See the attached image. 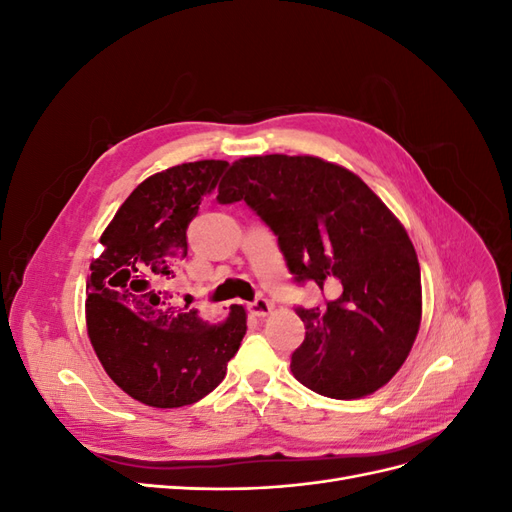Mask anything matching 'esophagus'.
Wrapping results in <instances>:
<instances>
[{
	"label": "esophagus",
	"mask_w": 512,
	"mask_h": 512,
	"mask_svg": "<svg viewBox=\"0 0 512 512\" xmlns=\"http://www.w3.org/2000/svg\"><path fill=\"white\" fill-rule=\"evenodd\" d=\"M271 309H273V303L269 299H265V297H260V299H256V301H252L250 305H247V312H250L252 316H258V318L267 316Z\"/></svg>",
	"instance_id": "1"
}]
</instances>
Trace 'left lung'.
Returning a JSON list of instances; mask_svg holds the SVG:
<instances>
[{
	"mask_svg": "<svg viewBox=\"0 0 512 512\" xmlns=\"http://www.w3.org/2000/svg\"><path fill=\"white\" fill-rule=\"evenodd\" d=\"M222 205L243 203L265 222L294 282L324 303L297 314L303 344L292 374L333 399L378 391L404 365L421 327V267L406 228L350 170L314 156H254L228 168Z\"/></svg>",
	"mask_w": 512,
	"mask_h": 512,
	"instance_id": "obj_1",
	"label": "left lung"
}]
</instances>
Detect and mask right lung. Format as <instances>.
I'll return each mask as SVG.
<instances>
[{"instance_id":"right-lung-1","label":"right lung","mask_w":512,"mask_h":512,"mask_svg":"<svg viewBox=\"0 0 512 512\" xmlns=\"http://www.w3.org/2000/svg\"><path fill=\"white\" fill-rule=\"evenodd\" d=\"M228 162L200 160L151 175L102 232L87 280V333L119 389L153 408H181L226 376L245 335V309L220 324L170 307L166 280L188 256V226Z\"/></svg>"}]
</instances>
